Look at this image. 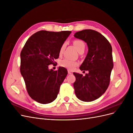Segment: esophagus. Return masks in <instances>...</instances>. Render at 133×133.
<instances>
[{
    "instance_id": "esophagus-1",
    "label": "esophagus",
    "mask_w": 133,
    "mask_h": 133,
    "mask_svg": "<svg viewBox=\"0 0 133 133\" xmlns=\"http://www.w3.org/2000/svg\"><path fill=\"white\" fill-rule=\"evenodd\" d=\"M68 74H73V71H71L70 70H68Z\"/></svg>"
}]
</instances>
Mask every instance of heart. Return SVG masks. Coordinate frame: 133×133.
<instances>
[{"label":"heart","instance_id":"obj_1","mask_svg":"<svg viewBox=\"0 0 133 133\" xmlns=\"http://www.w3.org/2000/svg\"><path fill=\"white\" fill-rule=\"evenodd\" d=\"M74 45H75L76 49L79 52L80 50H84L85 49V44L84 43L81 41V40L79 39H76L73 42ZM64 48H65V44H63V45L61 46L60 49L59 51V54H61L63 53V50L64 49ZM60 65L62 66L65 68L66 69L70 70H73L75 69V68L78 65V63L76 62L73 60H71L70 59H69L68 58H65L60 61Z\"/></svg>","mask_w":133,"mask_h":133}]
</instances>
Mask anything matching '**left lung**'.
Returning <instances> with one entry per match:
<instances>
[{
  "instance_id": "obj_1",
  "label": "left lung",
  "mask_w": 133,
  "mask_h": 133,
  "mask_svg": "<svg viewBox=\"0 0 133 133\" xmlns=\"http://www.w3.org/2000/svg\"><path fill=\"white\" fill-rule=\"evenodd\" d=\"M74 37L87 43L88 51L80 69L88 70L85 76L73 73L76 80L73 84L75 95L83 102L94 101L107 90L113 68L112 47L99 32L85 29L76 32Z\"/></svg>"
}]
</instances>
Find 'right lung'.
Returning <instances> with one entry per match:
<instances>
[{
	"label": "right lung",
	"instance_id": "add662e5",
	"mask_svg": "<svg viewBox=\"0 0 133 133\" xmlns=\"http://www.w3.org/2000/svg\"><path fill=\"white\" fill-rule=\"evenodd\" d=\"M71 31L41 30L28 39L21 53V73L28 94L35 101L45 104L57 98L68 71L59 67L49 69L58 59L59 51Z\"/></svg>",
	"mask_w": 133,
	"mask_h": 133
}]
</instances>
